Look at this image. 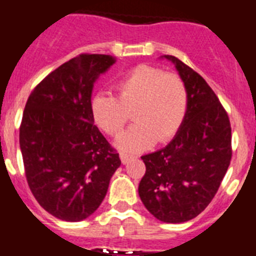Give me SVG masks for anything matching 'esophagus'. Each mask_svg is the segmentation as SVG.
I'll use <instances>...</instances> for the list:
<instances>
[{"instance_id": "obj_1", "label": "esophagus", "mask_w": 256, "mask_h": 256, "mask_svg": "<svg viewBox=\"0 0 256 256\" xmlns=\"http://www.w3.org/2000/svg\"><path fill=\"white\" fill-rule=\"evenodd\" d=\"M120 158H121L122 164H128V162L131 160V156L128 154V153L122 152V153H120Z\"/></svg>"}]
</instances>
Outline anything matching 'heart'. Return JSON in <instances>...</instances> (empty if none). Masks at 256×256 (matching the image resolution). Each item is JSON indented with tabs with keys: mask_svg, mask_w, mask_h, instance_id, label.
Masks as SVG:
<instances>
[{
	"mask_svg": "<svg viewBox=\"0 0 256 256\" xmlns=\"http://www.w3.org/2000/svg\"><path fill=\"white\" fill-rule=\"evenodd\" d=\"M116 98L99 92L91 99V116L106 134L121 132L131 112L135 124L122 132L116 146L120 150H146L156 140L165 143L183 125L188 110V94L183 80L157 66H138L116 84Z\"/></svg>",
	"mask_w": 256,
	"mask_h": 256,
	"instance_id": "1",
	"label": "heart"
}]
</instances>
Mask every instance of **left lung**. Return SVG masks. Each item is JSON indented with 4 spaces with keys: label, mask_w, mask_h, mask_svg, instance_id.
Here are the masks:
<instances>
[{
    "label": "left lung",
    "mask_w": 256,
    "mask_h": 256,
    "mask_svg": "<svg viewBox=\"0 0 256 256\" xmlns=\"http://www.w3.org/2000/svg\"><path fill=\"white\" fill-rule=\"evenodd\" d=\"M188 94V110L174 139L142 156L146 174L139 196L150 214L165 223H184L208 208L232 158V132L226 110L197 72L172 55Z\"/></svg>",
    "instance_id": "left-lung-1"
}]
</instances>
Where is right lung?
<instances>
[{
	"label": "right lung",
	"mask_w": 256,
	"mask_h": 256,
	"mask_svg": "<svg viewBox=\"0 0 256 256\" xmlns=\"http://www.w3.org/2000/svg\"><path fill=\"white\" fill-rule=\"evenodd\" d=\"M116 63L103 54H81L36 86L23 112L19 143L26 178L52 216L80 222L103 202L118 153L94 125V84Z\"/></svg>",
	"instance_id": "add662e5"
}]
</instances>
